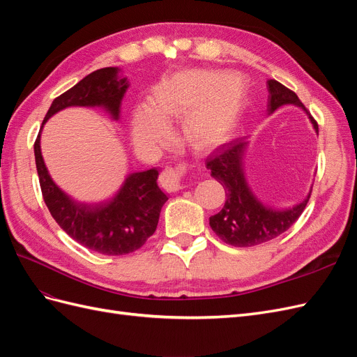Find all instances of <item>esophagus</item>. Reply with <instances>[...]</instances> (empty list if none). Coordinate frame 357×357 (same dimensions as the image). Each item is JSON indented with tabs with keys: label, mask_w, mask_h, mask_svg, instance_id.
<instances>
[{
	"label": "esophagus",
	"mask_w": 357,
	"mask_h": 357,
	"mask_svg": "<svg viewBox=\"0 0 357 357\" xmlns=\"http://www.w3.org/2000/svg\"><path fill=\"white\" fill-rule=\"evenodd\" d=\"M160 183L167 190L176 192L183 188V178H181V171L177 168H165L160 174Z\"/></svg>",
	"instance_id": "1"
}]
</instances>
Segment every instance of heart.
I'll return each instance as SVG.
<instances>
[{"label":"heart","mask_w":357,"mask_h":357,"mask_svg":"<svg viewBox=\"0 0 357 357\" xmlns=\"http://www.w3.org/2000/svg\"><path fill=\"white\" fill-rule=\"evenodd\" d=\"M244 91L232 75L214 70H188L165 79L155 89L152 104L137 107L132 132L138 144L156 147L169 137V122H180V134L195 150L222 144L238 121Z\"/></svg>","instance_id":"heart-1"}]
</instances>
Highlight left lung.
I'll list each match as a JSON object with an SVG mask.
<instances>
[{
	"label": "left lung",
	"mask_w": 357,
	"mask_h": 357,
	"mask_svg": "<svg viewBox=\"0 0 357 357\" xmlns=\"http://www.w3.org/2000/svg\"><path fill=\"white\" fill-rule=\"evenodd\" d=\"M268 114L271 116L283 105H296L304 110L319 134V126L295 92L277 80H268ZM247 138H236L220 146L208 156L207 168L226 192L223 208L210 218V226L215 235L234 247H252L264 244L282 235L294 225L304 211L311 190L304 201L289 208H275L262 202L248 185L244 167Z\"/></svg>",
	"instance_id": "left-lung-1"
}]
</instances>
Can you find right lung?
<instances>
[{
  "label": "right lung",
  "mask_w": 357,
  "mask_h": 357,
  "mask_svg": "<svg viewBox=\"0 0 357 357\" xmlns=\"http://www.w3.org/2000/svg\"><path fill=\"white\" fill-rule=\"evenodd\" d=\"M128 88L129 82L119 67L96 70L53 100L43 125L68 107L102 109L113 121H121V107ZM41 131L36 139L34 155L43 198L52 218L74 241L92 252L121 256L138 250L155 234L160 210L168 201L167 193L158 186L159 169L131 172L109 199L80 202L50 177L41 155Z\"/></svg>",
  "instance_id": "1"
}]
</instances>
